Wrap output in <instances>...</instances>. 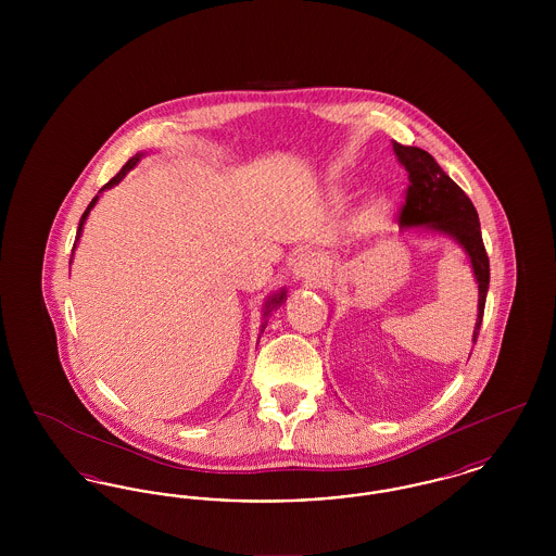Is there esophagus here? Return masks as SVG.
Listing matches in <instances>:
<instances>
[{
  "label": "esophagus",
  "mask_w": 556,
  "mask_h": 556,
  "mask_svg": "<svg viewBox=\"0 0 556 556\" xmlns=\"http://www.w3.org/2000/svg\"><path fill=\"white\" fill-rule=\"evenodd\" d=\"M323 275V258L317 252H304L293 265V277L298 281H317Z\"/></svg>",
  "instance_id": "obj_1"
}]
</instances>
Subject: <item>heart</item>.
<instances>
[{"label":"heart","instance_id":"obj_1","mask_svg":"<svg viewBox=\"0 0 556 556\" xmlns=\"http://www.w3.org/2000/svg\"><path fill=\"white\" fill-rule=\"evenodd\" d=\"M386 216H388V202L383 198H372L363 212V223H365V227L375 229L377 225L383 223Z\"/></svg>","mask_w":556,"mask_h":556}]
</instances>
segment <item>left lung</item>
Listing matches in <instances>:
<instances>
[{"label": "left lung", "instance_id": "obj_1", "mask_svg": "<svg viewBox=\"0 0 556 556\" xmlns=\"http://www.w3.org/2000/svg\"><path fill=\"white\" fill-rule=\"evenodd\" d=\"M394 152L400 164L408 170L410 181L406 189V202L397 218L400 231H424L446 236L456 241L471 261L479 290L473 329L476 344L485 308V295L490 288V261L483 248L476 206L467 198V193L442 170V166L431 154H427L421 148L400 146L396 141Z\"/></svg>", "mask_w": 556, "mask_h": 556}]
</instances>
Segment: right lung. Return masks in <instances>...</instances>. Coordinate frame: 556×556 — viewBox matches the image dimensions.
Masks as SVG:
<instances>
[{
    "instance_id": "right-lung-1",
    "label": "right lung",
    "mask_w": 556,
    "mask_h": 556,
    "mask_svg": "<svg viewBox=\"0 0 556 556\" xmlns=\"http://www.w3.org/2000/svg\"><path fill=\"white\" fill-rule=\"evenodd\" d=\"M143 156H146V152H143V154H141V152H137V154H135V156H132V159L129 160V162H127L123 168H121V173H118V175H116L112 181H108L106 186L100 189V193H102L104 189L118 186V184L125 179V175H127L131 168H135V166L139 164V160L143 159ZM100 193H98V195H96V198L89 202L87 211L83 212V216H80L79 229H77V241L80 239V233H83V227H85V220H87L89 212H91V208H93V206L98 204V200H100ZM77 241H75V248H77ZM75 248H73V250H75ZM71 263H73V258H71ZM286 300H288V290H286V288H281V290H277L275 293H273V295H268V298H266L265 306H263V325H261V333L265 331L266 318L270 317V313H273V311H277V308H279V306L286 302Z\"/></svg>"
}]
</instances>
